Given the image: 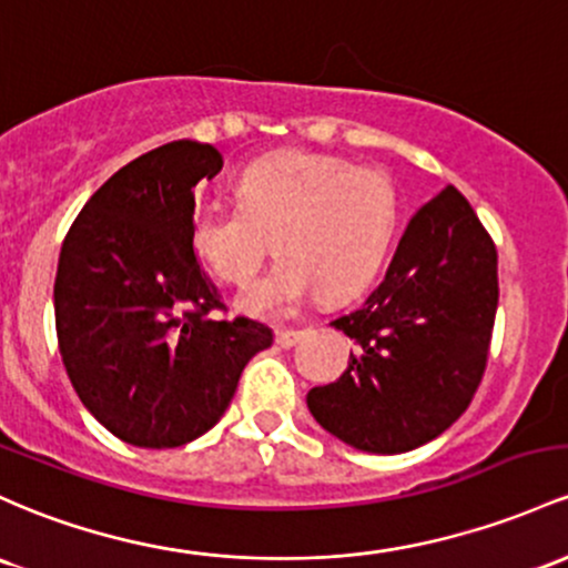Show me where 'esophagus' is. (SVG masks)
Listing matches in <instances>:
<instances>
[{
	"label": "esophagus",
	"mask_w": 568,
	"mask_h": 568,
	"mask_svg": "<svg viewBox=\"0 0 568 568\" xmlns=\"http://www.w3.org/2000/svg\"><path fill=\"white\" fill-rule=\"evenodd\" d=\"M304 336V332L302 328H277V334H274V342H277L280 347H285V351H288V347H294L298 339H302Z\"/></svg>",
	"instance_id": "1"
}]
</instances>
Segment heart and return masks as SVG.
Masks as SVG:
<instances>
[{"label": "heart", "mask_w": 568, "mask_h": 568, "mask_svg": "<svg viewBox=\"0 0 568 568\" xmlns=\"http://www.w3.org/2000/svg\"><path fill=\"white\" fill-rule=\"evenodd\" d=\"M236 202L199 204L191 245L217 277L251 285L274 240L283 258L242 298L258 315H283L313 294H358L383 266L402 215L388 174L310 151L253 161L236 180Z\"/></svg>", "instance_id": "b5f03b06"}]
</instances>
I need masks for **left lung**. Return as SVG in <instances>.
<instances>
[{"instance_id":"8db88e82","label":"left lung","mask_w":568,"mask_h":568,"mask_svg":"<svg viewBox=\"0 0 568 568\" xmlns=\"http://www.w3.org/2000/svg\"><path fill=\"white\" fill-rule=\"evenodd\" d=\"M496 245L453 185L423 204L385 280L332 321L353 339L336 383L307 394L310 413L355 450L407 453L453 426L488 364L498 304Z\"/></svg>"}]
</instances>
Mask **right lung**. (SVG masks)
Instances as JSON below:
<instances>
[{"mask_svg":"<svg viewBox=\"0 0 568 568\" xmlns=\"http://www.w3.org/2000/svg\"><path fill=\"white\" fill-rule=\"evenodd\" d=\"M223 155L166 142L121 166L74 217L53 285L55 334L89 413L134 447H180L215 426L272 328L221 321L191 245L193 189Z\"/></svg>","mask_w":568,"mask_h":568,"instance_id":"obj_1","label":"right lung"}]
</instances>
